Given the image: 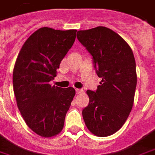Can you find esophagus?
Masks as SVG:
<instances>
[{
  "instance_id": "1",
  "label": "esophagus",
  "mask_w": 155,
  "mask_h": 155,
  "mask_svg": "<svg viewBox=\"0 0 155 155\" xmlns=\"http://www.w3.org/2000/svg\"><path fill=\"white\" fill-rule=\"evenodd\" d=\"M82 92H83V90H82V89H76L77 94H81Z\"/></svg>"
}]
</instances>
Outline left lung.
Listing matches in <instances>:
<instances>
[{"instance_id":"left-lung-1","label":"left lung","mask_w":155,"mask_h":155,"mask_svg":"<svg viewBox=\"0 0 155 155\" xmlns=\"http://www.w3.org/2000/svg\"><path fill=\"white\" fill-rule=\"evenodd\" d=\"M77 38L92 56L96 74L102 78L95 91H87L89 104L82 117L91 132L108 137L123 127L132 109L137 81L133 52L105 27L78 31Z\"/></svg>"}]
</instances>
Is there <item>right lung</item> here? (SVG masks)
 I'll use <instances>...</instances> for the list:
<instances>
[{
    "instance_id": "right-lung-1",
    "label": "right lung",
    "mask_w": 155,
    "mask_h": 155,
    "mask_svg": "<svg viewBox=\"0 0 155 155\" xmlns=\"http://www.w3.org/2000/svg\"><path fill=\"white\" fill-rule=\"evenodd\" d=\"M75 29L41 28L22 46L13 72L17 105L29 128L43 137L62 131L66 114L75 95L73 87L51 86L61 60L76 38Z\"/></svg>"
}]
</instances>
